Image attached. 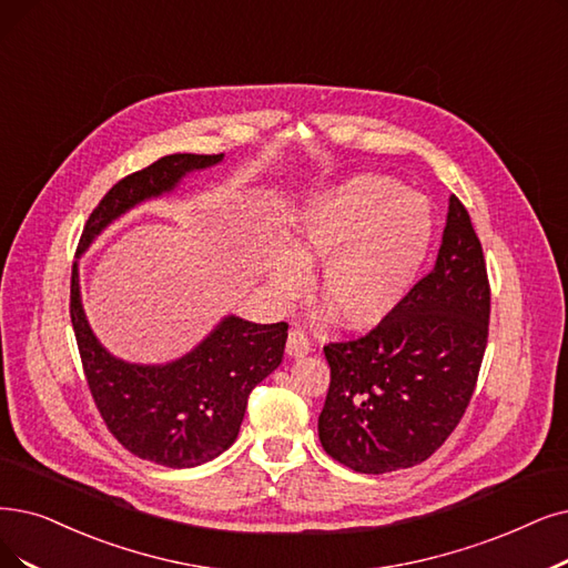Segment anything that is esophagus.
Instances as JSON below:
<instances>
[{
	"label": "esophagus",
	"mask_w": 568,
	"mask_h": 568,
	"mask_svg": "<svg viewBox=\"0 0 568 568\" xmlns=\"http://www.w3.org/2000/svg\"><path fill=\"white\" fill-rule=\"evenodd\" d=\"M310 349H312V339L307 337V333L301 328H291L286 339V354L291 358H303L310 354Z\"/></svg>",
	"instance_id": "1"
}]
</instances>
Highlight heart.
<instances>
[{"mask_svg": "<svg viewBox=\"0 0 568 568\" xmlns=\"http://www.w3.org/2000/svg\"><path fill=\"white\" fill-rule=\"evenodd\" d=\"M434 240L428 202L382 174H354L310 195L291 214L286 248L265 265L280 301L301 296L307 267H320L316 291L333 320L373 328L415 284Z\"/></svg>", "mask_w": 568, "mask_h": 568, "instance_id": "obj_1", "label": "heart"}]
</instances>
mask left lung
I'll return each mask as SVG.
<instances>
[{
    "label": "left lung",
    "mask_w": 568,
    "mask_h": 568,
    "mask_svg": "<svg viewBox=\"0 0 568 568\" xmlns=\"http://www.w3.org/2000/svg\"><path fill=\"white\" fill-rule=\"evenodd\" d=\"M487 335L483 244L459 197L449 195L434 270L368 335L324 347L326 455L371 475L426 462L466 413Z\"/></svg>",
    "instance_id": "1"
}]
</instances>
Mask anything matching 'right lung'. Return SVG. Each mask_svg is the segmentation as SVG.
<instances>
[{
	"instance_id": "obj_1",
	"label": "right lung",
	"mask_w": 568,
	"mask_h": 568,
	"mask_svg": "<svg viewBox=\"0 0 568 568\" xmlns=\"http://www.w3.org/2000/svg\"><path fill=\"white\" fill-rule=\"evenodd\" d=\"M221 161L223 153H172L128 174L88 216L79 254L140 202L172 193L186 174ZM70 314L88 387L106 428L134 457L168 468L212 462L235 443L246 398L280 366L288 335L286 322L254 324L229 314L195 349L176 361L163 366L128 363L109 354L90 328L77 265Z\"/></svg>"
}]
</instances>
